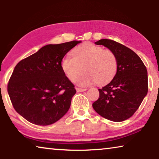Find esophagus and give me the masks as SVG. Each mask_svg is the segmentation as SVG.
Wrapping results in <instances>:
<instances>
[{
	"mask_svg": "<svg viewBox=\"0 0 159 159\" xmlns=\"http://www.w3.org/2000/svg\"><path fill=\"white\" fill-rule=\"evenodd\" d=\"M86 89L78 88V87L76 88V91H77L78 92H84V91H86Z\"/></svg>",
	"mask_w": 159,
	"mask_h": 159,
	"instance_id": "esophagus-1",
	"label": "esophagus"
}]
</instances>
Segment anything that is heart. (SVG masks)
<instances>
[{
  "mask_svg": "<svg viewBox=\"0 0 159 159\" xmlns=\"http://www.w3.org/2000/svg\"><path fill=\"white\" fill-rule=\"evenodd\" d=\"M73 58L65 57L61 67L71 81H78L81 86H88L94 82L98 85L107 84L113 80L118 70V59L113 51L102 46L86 43L78 46L71 52Z\"/></svg>",
  "mask_w": 159,
  "mask_h": 159,
  "instance_id": "1",
  "label": "heart"
}]
</instances>
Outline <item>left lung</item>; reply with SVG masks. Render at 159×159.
Masks as SVG:
<instances>
[{"instance_id": "1", "label": "left lung", "mask_w": 159, "mask_h": 159, "mask_svg": "<svg viewBox=\"0 0 159 159\" xmlns=\"http://www.w3.org/2000/svg\"><path fill=\"white\" fill-rule=\"evenodd\" d=\"M115 53L118 70L106 86L99 89V97L93 108L103 118L120 122L134 115L148 90V72L136 53L123 44L111 39L95 42Z\"/></svg>"}]
</instances>
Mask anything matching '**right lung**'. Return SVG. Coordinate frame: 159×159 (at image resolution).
Masks as SVG:
<instances>
[{
    "label": "right lung",
    "instance_id": "add662e5",
    "mask_svg": "<svg viewBox=\"0 0 159 159\" xmlns=\"http://www.w3.org/2000/svg\"><path fill=\"white\" fill-rule=\"evenodd\" d=\"M79 43L48 44L14 67L8 93L15 111L29 122L50 125L69 110L76 90L62 71L61 61Z\"/></svg>",
    "mask_w": 159,
    "mask_h": 159
}]
</instances>
